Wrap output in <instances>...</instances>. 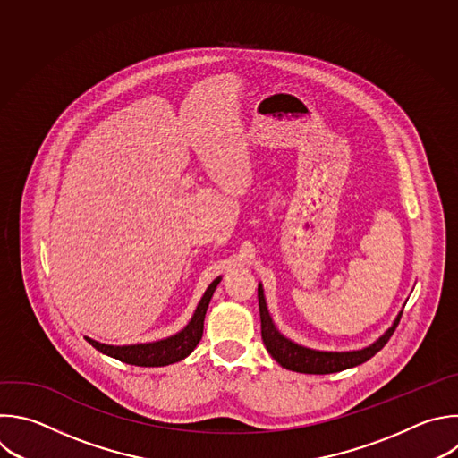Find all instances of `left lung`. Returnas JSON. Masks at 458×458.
Masks as SVG:
<instances>
[{
  "label": "left lung",
  "instance_id": "obj_1",
  "mask_svg": "<svg viewBox=\"0 0 458 458\" xmlns=\"http://www.w3.org/2000/svg\"><path fill=\"white\" fill-rule=\"evenodd\" d=\"M259 311H260V331H262V342L267 349V352L273 356V360L282 365L287 370L300 372V374H335L342 372L352 367H358L365 361H369L374 354H377L390 336L394 335L403 310L392 322V326L370 345L358 349V351H317L303 347L289 338H285L275 326L264 296V287L259 282Z\"/></svg>",
  "mask_w": 458,
  "mask_h": 458
}]
</instances>
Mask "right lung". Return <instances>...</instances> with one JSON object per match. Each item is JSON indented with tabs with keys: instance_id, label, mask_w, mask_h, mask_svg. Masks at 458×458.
<instances>
[{
	"instance_id": "1",
	"label": "right lung",
	"mask_w": 458,
	"mask_h": 458,
	"mask_svg": "<svg viewBox=\"0 0 458 458\" xmlns=\"http://www.w3.org/2000/svg\"><path fill=\"white\" fill-rule=\"evenodd\" d=\"M223 276H217L201 296L198 308L191 318V322L176 335L167 336L164 340L157 342H148V344H132V345H107L100 344L93 338H86L89 345H93L98 352L114 358L122 363L134 365V367H165L178 363L185 360L199 344L203 336V324H205V315L208 310V303L212 300V294L221 282Z\"/></svg>"
}]
</instances>
